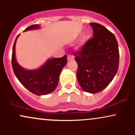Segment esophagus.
I'll use <instances>...</instances> for the list:
<instances>
[{
  "mask_svg": "<svg viewBox=\"0 0 135 135\" xmlns=\"http://www.w3.org/2000/svg\"><path fill=\"white\" fill-rule=\"evenodd\" d=\"M72 59H74V56H73L72 55H68V56H67L68 60H72Z\"/></svg>",
  "mask_w": 135,
  "mask_h": 135,
  "instance_id": "obj_1",
  "label": "esophagus"
}]
</instances>
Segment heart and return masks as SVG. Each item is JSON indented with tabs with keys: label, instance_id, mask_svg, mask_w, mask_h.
<instances>
[{
	"label": "heart",
	"instance_id": "heart-1",
	"mask_svg": "<svg viewBox=\"0 0 135 135\" xmlns=\"http://www.w3.org/2000/svg\"><path fill=\"white\" fill-rule=\"evenodd\" d=\"M85 41H86V37H84L83 39L81 40V41H80V42L79 43V46H81V45H83L84 43L85 42Z\"/></svg>",
	"mask_w": 135,
	"mask_h": 135
}]
</instances>
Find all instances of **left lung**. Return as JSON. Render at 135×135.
I'll return each mask as SVG.
<instances>
[{
  "mask_svg": "<svg viewBox=\"0 0 135 135\" xmlns=\"http://www.w3.org/2000/svg\"><path fill=\"white\" fill-rule=\"evenodd\" d=\"M93 37L81 49L74 52L78 65L77 78L80 87L89 93H97L111 83L119 63L118 43L112 32L102 25L89 23Z\"/></svg>",
  "mask_w": 135,
  "mask_h": 135,
  "instance_id": "8db88e82",
  "label": "left lung"
}]
</instances>
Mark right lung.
Here are the masks:
<instances>
[{
  "label": "right lung",
  "instance_id": "right-lung-1",
  "mask_svg": "<svg viewBox=\"0 0 135 135\" xmlns=\"http://www.w3.org/2000/svg\"><path fill=\"white\" fill-rule=\"evenodd\" d=\"M39 28V25H33L27 27L24 31ZM19 35L16 37L14 43L12 53L11 63L15 75L21 84L32 93L38 96L51 93L56 88L60 72L67 63L66 55L61 58L49 59L38 69L28 70L23 69L17 63L15 58V44Z\"/></svg>",
  "mask_w": 135,
  "mask_h": 135
}]
</instances>
